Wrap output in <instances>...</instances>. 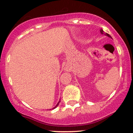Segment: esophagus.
<instances>
[{
	"label": "esophagus",
	"instance_id": "esophagus-1",
	"mask_svg": "<svg viewBox=\"0 0 133 133\" xmlns=\"http://www.w3.org/2000/svg\"><path fill=\"white\" fill-rule=\"evenodd\" d=\"M65 70H66V71H70V69H69V67L65 66Z\"/></svg>",
	"mask_w": 133,
	"mask_h": 133
}]
</instances>
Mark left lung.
Instances as JSON below:
<instances>
[{"instance_id":"left-lung-1","label":"left lung","mask_w":133,"mask_h":133,"mask_svg":"<svg viewBox=\"0 0 133 133\" xmlns=\"http://www.w3.org/2000/svg\"><path fill=\"white\" fill-rule=\"evenodd\" d=\"M100 32H101V33H102V34H104V35H106V36H108L109 37H111V35H109L108 33H105V32H104V31L102 30V29H101V30H100Z\"/></svg>"}]
</instances>
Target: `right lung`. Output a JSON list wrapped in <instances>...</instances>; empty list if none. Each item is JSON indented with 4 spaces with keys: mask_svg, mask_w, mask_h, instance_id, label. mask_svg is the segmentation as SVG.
Here are the masks:
<instances>
[{
    "mask_svg": "<svg viewBox=\"0 0 133 133\" xmlns=\"http://www.w3.org/2000/svg\"><path fill=\"white\" fill-rule=\"evenodd\" d=\"M60 100H59V102H58V104H57V105H56V106H55V108H53V109H55V108H57V106H58V105L59 103H60Z\"/></svg>",
    "mask_w": 133,
    "mask_h": 133,
    "instance_id": "1",
    "label": "right lung"
}]
</instances>
